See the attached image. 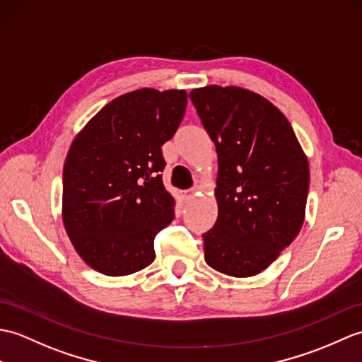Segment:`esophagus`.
Listing matches in <instances>:
<instances>
[{
  "label": "esophagus",
  "mask_w": 362,
  "mask_h": 362,
  "mask_svg": "<svg viewBox=\"0 0 362 362\" xmlns=\"http://www.w3.org/2000/svg\"><path fill=\"white\" fill-rule=\"evenodd\" d=\"M196 192H197V187H192V188H189V189L185 191V197H187V199L194 197Z\"/></svg>",
  "instance_id": "esophagus-1"
}]
</instances>
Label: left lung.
Here are the masks:
<instances>
[{
	"instance_id": "8db88e82",
	"label": "left lung",
	"mask_w": 362,
	"mask_h": 362,
	"mask_svg": "<svg viewBox=\"0 0 362 362\" xmlns=\"http://www.w3.org/2000/svg\"><path fill=\"white\" fill-rule=\"evenodd\" d=\"M189 98L219 158V214L204 234L205 262L228 276H255L304 223L307 157L285 115L256 92L213 85Z\"/></svg>"
}]
</instances>
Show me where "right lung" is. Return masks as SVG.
Listing matches in <instances>:
<instances>
[{
    "instance_id": "right-lung-1",
    "label": "right lung",
    "mask_w": 362,
    "mask_h": 362,
    "mask_svg": "<svg viewBox=\"0 0 362 362\" xmlns=\"http://www.w3.org/2000/svg\"><path fill=\"white\" fill-rule=\"evenodd\" d=\"M187 102L179 89L132 90L74 139L63 168V222L94 270L126 276L156 259L154 238L174 219L162 145L177 131Z\"/></svg>"
}]
</instances>
